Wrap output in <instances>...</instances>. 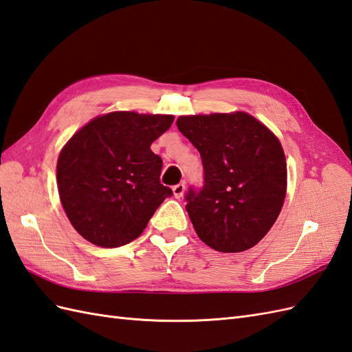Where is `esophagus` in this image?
I'll return each instance as SVG.
<instances>
[{"instance_id": "1", "label": "esophagus", "mask_w": 352, "mask_h": 352, "mask_svg": "<svg viewBox=\"0 0 352 352\" xmlns=\"http://www.w3.org/2000/svg\"><path fill=\"white\" fill-rule=\"evenodd\" d=\"M184 190H186V186H184V183H179V184L174 186V187H173L174 197H177V199H179V197H183Z\"/></svg>"}]
</instances>
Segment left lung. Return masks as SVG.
Returning a JSON list of instances; mask_svg holds the SVG:
<instances>
[{"label":"left lung","instance_id":"left-lung-1","mask_svg":"<svg viewBox=\"0 0 352 352\" xmlns=\"http://www.w3.org/2000/svg\"><path fill=\"white\" fill-rule=\"evenodd\" d=\"M201 153L205 184L186 196L197 236L220 253H241L274 226L287 193V162L276 135L245 111L179 116Z\"/></svg>","mask_w":352,"mask_h":352}]
</instances>
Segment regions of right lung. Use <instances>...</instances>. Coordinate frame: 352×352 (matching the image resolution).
Listing matches in <instances>:
<instances>
[{"mask_svg": "<svg viewBox=\"0 0 352 352\" xmlns=\"http://www.w3.org/2000/svg\"><path fill=\"white\" fill-rule=\"evenodd\" d=\"M170 114L113 111L96 116L62 147L56 182L69 223L86 241L116 248L137 239L165 197L162 159L151 142Z\"/></svg>", "mask_w": 352, "mask_h": 352, "instance_id": "1", "label": "right lung"}]
</instances>
